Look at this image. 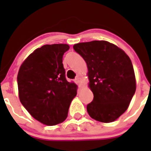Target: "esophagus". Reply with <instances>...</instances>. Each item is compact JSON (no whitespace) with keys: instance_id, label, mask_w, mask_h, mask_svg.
Segmentation results:
<instances>
[{"instance_id":"esophagus-1","label":"esophagus","mask_w":151,"mask_h":151,"mask_svg":"<svg viewBox=\"0 0 151 151\" xmlns=\"http://www.w3.org/2000/svg\"><path fill=\"white\" fill-rule=\"evenodd\" d=\"M76 83L78 84L79 87H82V79L81 78H80V77H77V78H76Z\"/></svg>"}]
</instances>
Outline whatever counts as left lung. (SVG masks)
<instances>
[{"label": "left lung", "instance_id": "left-lung-1", "mask_svg": "<svg viewBox=\"0 0 151 151\" xmlns=\"http://www.w3.org/2000/svg\"><path fill=\"white\" fill-rule=\"evenodd\" d=\"M73 48L87 63L88 87L94 94L87 105L89 116L101 122H114L126 111L136 90L130 58L106 41L78 43Z\"/></svg>", "mask_w": 151, "mask_h": 151}]
</instances>
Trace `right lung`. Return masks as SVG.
<instances>
[{
    "mask_svg": "<svg viewBox=\"0 0 151 151\" xmlns=\"http://www.w3.org/2000/svg\"><path fill=\"white\" fill-rule=\"evenodd\" d=\"M66 44L45 45L37 48L21 64L17 76L21 104L36 120L47 125L63 122L77 86L65 76L63 56Z\"/></svg>",
    "mask_w": 151,
    "mask_h": 151,
    "instance_id": "add662e5",
    "label": "right lung"
}]
</instances>
